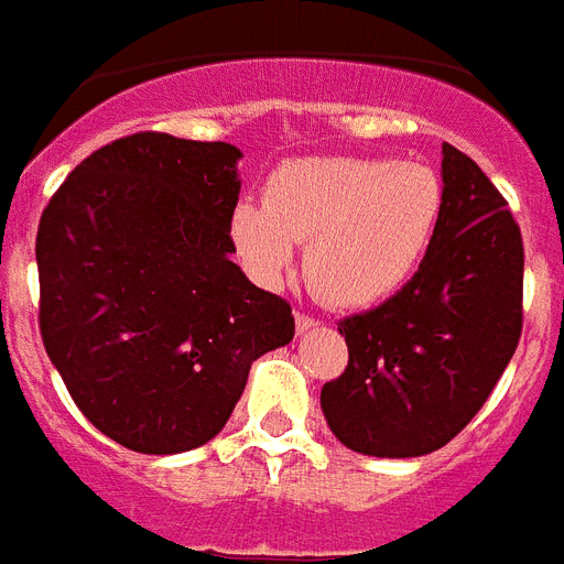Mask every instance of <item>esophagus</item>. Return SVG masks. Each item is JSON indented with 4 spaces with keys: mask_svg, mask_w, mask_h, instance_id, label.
Instances as JSON below:
<instances>
[{
    "mask_svg": "<svg viewBox=\"0 0 564 564\" xmlns=\"http://www.w3.org/2000/svg\"><path fill=\"white\" fill-rule=\"evenodd\" d=\"M296 335H305V332H311V328H317V319L308 317V314H300L296 311Z\"/></svg>",
    "mask_w": 564,
    "mask_h": 564,
    "instance_id": "obj_1",
    "label": "esophagus"
}]
</instances>
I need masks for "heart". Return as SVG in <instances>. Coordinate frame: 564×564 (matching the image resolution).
Wrapping results in <instances>:
<instances>
[{"label": "heart", "mask_w": 564, "mask_h": 564, "mask_svg": "<svg viewBox=\"0 0 564 564\" xmlns=\"http://www.w3.org/2000/svg\"><path fill=\"white\" fill-rule=\"evenodd\" d=\"M445 215L434 169L393 156H308L270 177L268 204L238 200L236 253L264 285L291 273L296 245L323 300L369 308L393 300L425 264Z\"/></svg>", "instance_id": "1"}]
</instances>
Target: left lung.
I'll list each match as a JSON object with an SVG mask.
<instances>
[{"label": "left lung", "instance_id": "8db88e82", "mask_svg": "<svg viewBox=\"0 0 564 564\" xmlns=\"http://www.w3.org/2000/svg\"><path fill=\"white\" fill-rule=\"evenodd\" d=\"M443 186V224L416 276L337 326L349 367L323 384L319 408L367 457L443 448L484 408L521 337L524 245L507 200L448 142Z\"/></svg>", "mask_w": 564, "mask_h": 564}]
</instances>
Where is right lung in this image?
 <instances>
[{"instance_id": "obj_1", "label": "right lung", "mask_w": 564, "mask_h": 564, "mask_svg": "<svg viewBox=\"0 0 564 564\" xmlns=\"http://www.w3.org/2000/svg\"><path fill=\"white\" fill-rule=\"evenodd\" d=\"M241 151L133 133L72 171L37 229L40 332L80 413L139 454L209 443L291 305L232 261Z\"/></svg>"}]
</instances>
